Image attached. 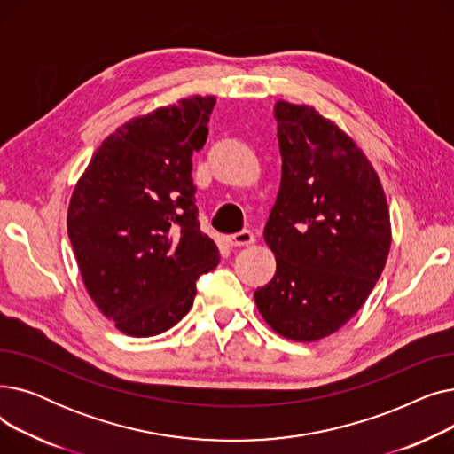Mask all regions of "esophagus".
I'll use <instances>...</instances> for the list:
<instances>
[{
    "label": "esophagus",
    "mask_w": 454,
    "mask_h": 454,
    "mask_svg": "<svg viewBox=\"0 0 454 454\" xmlns=\"http://www.w3.org/2000/svg\"><path fill=\"white\" fill-rule=\"evenodd\" d=\"M226 245L231 248H241V247H248L254 243V233L250 230H243L239 233H233L226 237Z\"/></svg>",
    "instance_id": "34e87169"
}]
</instances>
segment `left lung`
Returning <instances> with one entry per match:
<instances>
[{
    "instance_id": "obj_1",
    "label": "left lung",
    "mask_w": 454,
    "mask_h": 454,
    "mask_svg": "<svg viewBox=\"0 0 454 454\" xmlns=\"http://www.w3.org/2000/svg\"><path fill=\"white\" fill-rule=\"evenodd\" d=\"M281 184L265 226L276 274L254 293L279 335L313 342L366 301L390 252V213L372 163L313 106L278 101Z\"/></svg>"
}]
</instances>
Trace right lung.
<instances>
[{
	"label": "right lung",
	"mask_w": 454,
	"mask_h": 454,
	"mask_svg": "<svg viewBox=\"0 0 454 454\" xmlns=\"http://www.w3.org/2000/svg\"><path fill=\"white\" fill-rule=\"evenodd\" d=\"M213 106L197 95L132 119L95 151L71 195L67 235L88 294L125 335L176 325L197 279L219 263L191 176Z\"/></svg>",
	"instance_id": "obj_1"
}]
</instances>
